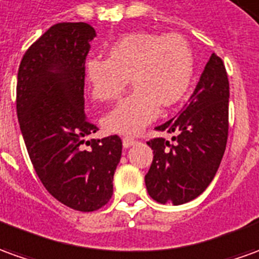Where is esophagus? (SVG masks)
<instances>
[{"mask_svg":"<svg viewBox=\"0 0 259 259\" xmlns=\"http://www.w3.org/2000/svg\"><path fill=\"white\" fill-rule=\"evenodd\" d=\"M137 141L134 140V138H128V137H125V138H122V145H124V148H130L131 145H134Z\"/></svg>","mask_w":259,"mask_h":259,"instance_id":"obj_1","label":"esophagus"}]
</instances>
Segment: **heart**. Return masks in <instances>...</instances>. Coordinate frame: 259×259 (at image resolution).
Masks as SVG:
<instances>
[{"instance_id": "obj_1", "label": "heart", "mask_w": 259, "mask_h": 259, "mask_svg": "<svg viewBox=\"0 0 259 259\" xmlns=\"http://www.w3.org/2000/svg\"><path fill=\"white\" fill-rule=\"evenodd\" d=\"M194 76V55L178 33L137 32L108 48L107 59L85 62L84 78L93 100L110 103L124 93L130 78L134 92L103 118L108 133L134 135L156 112L185 99Z\"/></svg>"}]
</instances>
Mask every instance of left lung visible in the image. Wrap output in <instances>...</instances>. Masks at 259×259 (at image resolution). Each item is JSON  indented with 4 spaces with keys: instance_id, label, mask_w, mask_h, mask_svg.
Returning <instances> with one entry per match:
<instances>
[{
    "instance_id": "obj_1",
    "label": "left lung",
    "mask_w": 259,
    "mask_h": 259,
    "mask_svg": "<svg viewBox=\"0 0 259 259\" xmlns=\"http://www.w3.org/2000/svg\"><path fill=\"white\" fill-rule=\"evenodd\" d=\"M228 97L226 66L213 53L181 115L156 126L172 134V141L160 137L147 142L153 160L145 185L153 200L183 204L211 183L227 145Z\"/></svg>"
}]
</instances>
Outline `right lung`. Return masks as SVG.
<instances>
[{
    "mask_svg": "<svg viewBox=\"0 0 259 259\" xmlns=\"http://www.w3.org/2000/svg\"><path fill=\"white\" fill-rule=\"evenodd\" d=\"M94 36L85 22L51 26L25 52L17 83L18 121L37 178L56 200L84 213L110 201L122 151L118 135L85 141L99 131L84 114V65Z\"/></svg>",
    "mask_w": 259,
    "mask_h": 259,
    "instance_id": "right-lung-1",
    "label": "right lung"
}]
</instances>
